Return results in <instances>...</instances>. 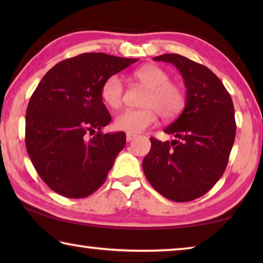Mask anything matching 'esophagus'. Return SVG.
Wrapping results in <instances>:
<instances>
[{
  "label": "esophagus",
  "instance_id": "34e87169",
  "mask_svg": "<svg viewBox=\"0 0 263 263\" xmlns=\"http://www.w3.org/2000/svg\"><path fill=\"white\" fill-rule=\"evenodd\" d=\"M136 137H137V135H135V133H126V140L127 141H131L132 139H135Z\"/></svg>",
  "mask_w": 263,
  "mask_h": 263
}]
</instances>
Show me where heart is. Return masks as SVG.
<instances>
[{
  "instance_id": "heart-1",
  "label": "heart",
  "mask_w": 263,
  "mask_h": 263,
  "mask_svg": "<svg viewBox=\"0 0 263 263\" xmlns=\"http://www.w3.org/2000/svg\"><path fill=\"white\" fill-rule=\"evenodd\" d=\"M135 81L147 88L141 101V109H125L118 112L115 125L122 131L139 133L157 123L158 114L163 119H173L184 108L185 95L183 89L169 82L166 70L155 65H146L133 70ZM101 96L111 108H118L123 103L124 83L121 77L111 75L101 88Z\"/></svg>"
}]
</instances>
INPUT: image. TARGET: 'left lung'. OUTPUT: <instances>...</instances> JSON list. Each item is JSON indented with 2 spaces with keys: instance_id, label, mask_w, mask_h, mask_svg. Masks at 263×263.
Segmentation results:
<instances>
[{
  "instance_id": "1",
  "label": "left lung",
  "mask_w": 263,
  "mask_h": 263,
  "mask_svg": "<svg viewBox=\"0 0 263 263\" xmlns=\"http://www.w3.org/2000/svg\"><path fill=\"white\" fill-rule=\"evenodd\" d=\"M153 59L179 69L186 99L180 117L163 130L176 139L151 138L152 147L142 171L159 194L174 202H189L206 194L224 174L237 128L233 102L205 66L175 53Z\"/></svg>"
}]
</instances>
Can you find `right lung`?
Segmentation results:
<instances>
[{"label":"right lung","instance_id":"1","mask_svg":"<svg viewBox=\"0 0 263 263\" xmlns=\"http://www.w3.org/2000/svg\"><path fill=\"white\" fill-rule=\"evenodd\" d=\"M138 59L83 53L44 75L29 101L25 146L42 180L57 194L83 198L104 183L124 148V132L102 133L111 116L102 84Z\"/></svg>","mask_w":263,"mask_h":263}]
</instances>
